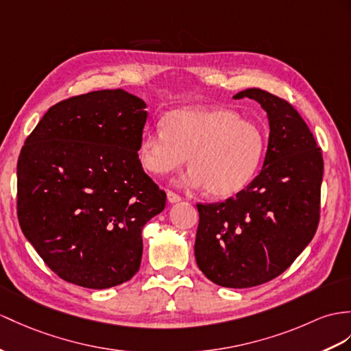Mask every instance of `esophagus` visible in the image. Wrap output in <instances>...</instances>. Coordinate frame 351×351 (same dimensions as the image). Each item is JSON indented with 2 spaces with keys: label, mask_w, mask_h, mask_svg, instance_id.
<instances>
[{
  "label": "esophagus",
  "mask_w": 351,
  "mask_h": 351,
  "mask_svg": "<svg viewBox=\"0 0 351 351\" xmlns=\"http://www.w3.org/2000/svg\"><path fill=\"white\" fill-rule=\"evenodd\" d=\"M167 198H168V201H169L171 204L182 201V196H180V195H177V193H176V192H173V191H168V192H167Z\"/></svg>",
  "instance_id": "34e87169"
}]
</instances>
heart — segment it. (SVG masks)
<instances>
[{"instance_id":"b5f03b06","label":"heart","mask_w":351,"mask_h":351,"mask_svg":"<svg viewBox=\"0 0 351 351\" xmlns=\"http://www.w3.org/2000/svg\"><path fill=\"white\" fill-rule=\"evenodd\" d=\"M162 123L164 130L141 135V167L153 176H167L187 158L186 183L204 187L213 198L241 192L258 174L267 152L263 128L228 108H177Z\"/></svg>"}]
</instances>
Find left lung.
Returning <instances> with one entry per match:
<instances>
[{"mask_svg": "<svg viewBox=\"0 0 351 351\" xmlns=\"http://www.w3.org/2000/svg\"><path fill=\"white\" fill-rule=\"evenodd\" d=\"M234 98L254 99L267 111V155L261 173L234 198L196 204L195 259L213 283L245 289L278 277L313 240L320 220L323 156L286 99L256 88Z\"/></svg>", "mask_w": 351, "mask_h": 351, "instance_id": "8db88e82", "label": "left lung"}]
</instances>
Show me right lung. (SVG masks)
<instances>
[{
  "instance_id": "1",
  "label": "right lung",
  "mask_w": 351,
  "mask_h": 351,
  "mask_svg": "<svg viewBox=\"0 0 351 351\" xmlns=\"http://www.w3.org/2000/svg\"><path fill=\"white\" fill-rule=\"evenodd\" d=\"M146 102L122 89L52 106L21 150L18 219L58 277L108 289L140 269L141 230L167 195L138 159Z\"/></svg>"
}]
</instances>
